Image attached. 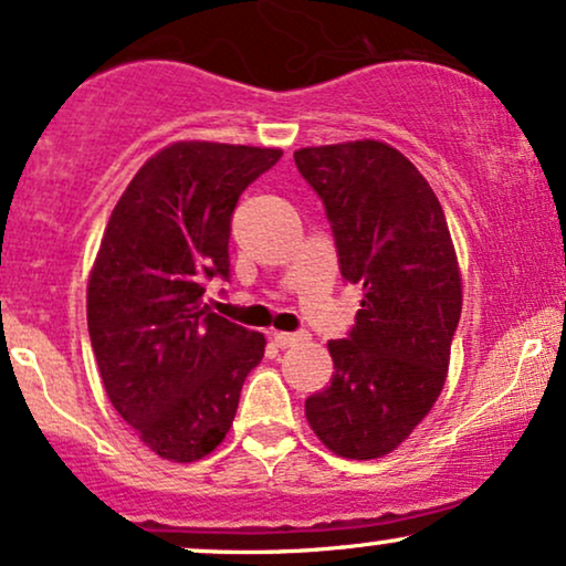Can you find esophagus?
Returning <instances> with one entry per match:
<instances>
[{
    "instance_id": "1",
    "label": "esophagus",
    "mask_w": 566,
    "mask_h": 566,
    "mask_svg": "<svg viewBox=\"0 0 566 566\" xmlns=\"http://www.w3.org/2000/svg\"><path fill=\"white\" fill-rule=\"evenodd\" d=\"M271 339L276 343V348H292V345L301 343L303 335H297V332H271Z\"/></svg>"
}]
</instances>
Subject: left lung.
Wrapping results in <instances>:
<instances>
[{"label":"left lung","instance_id":"8db88e82","mask_svg":"<svg viewBox=\"0 0 566 566\" xmlns=\"http://www.w3.org/2000/svg\"><path fill=\"white\" fill-rule=\"evenodd\" d=\"M295 166L322 197L339 274L364 287L356 324L332 339L335 374L305 400L329 451L379 459L430 413L461 316L446 213L424 176L385 142L303 147Z\"/></svg>","mask_w":566,"mask_h":566}]
</instances>
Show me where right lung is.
Here are the masks:
<instances>
[{"label": "right lung", "instance_id": "1", "mask_svg": "<svg viewBox=\"0 0 566 566\" xmlns=\"http://www.w3.org/2000/svg\"><path fill=\"white\" fill-rule=\"evenodd\" d=\"M282 149L179 142L136 171L88 276L86 322L115 411L160 459L197 461L227 438L261 332L202 303L229 282L237 200Z\"/></svg>", "mask_w": 566, "mask_h": 566}]
</instances>
